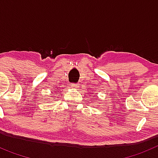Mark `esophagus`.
Returning <instances> with one entry per match:
<instances>
[{"label": "esophagus", "instance_id": "34e87169", "mask_svg": "<svg viewBox=\"0 0 158 158\" xmlns=\"http://www.w3.org/2000/svg\"><path fill=\"white\" fill-rule=\"evenodd\" d=\"M71 87L76 89V88L79 87V85H78V84H77V83H72V84H71Z\"/></svg>", "mask_w": 158, "mask_h": 158}]
</instances>
